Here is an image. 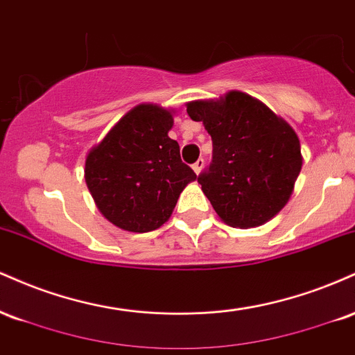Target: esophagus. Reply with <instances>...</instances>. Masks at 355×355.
<instances>
[{
	"label": "esophagus",
	"mask_w": 355,
	"mask_h": 355,
	"mask_svg": "<svg viewBox=\"0 0 355 355\" xmlns=\"http://www.w3.org/2000/svg\"><path fill=\"white\" fill-rule=\"evenodd\" d=\"M203 165H205V160H203V158H198L197 162H195L193 165H191V168H193V172L195 173H200L202 172V168H203Z\"/></svg>",
	"instance_id": "1"
}]
</instances>
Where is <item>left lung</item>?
I'll use <instances>...</instances> for the list:
<instances>
[{
	"mask_svg": "<svg viewBox=\"0 0 355 355\" xmlns=\"http://www.w3.org/2000/svg\"><path fill=\"white\" fill-rule=\"evenodd\" d=\"M211 137V162L198 183L227 225L250 229L284 209L302 168L295 132L262 101L230 92L187 105Z\"/></svg>",
	"mask_w": 355,
	"mask_h": 355,
	"instance_id": "8db88e82",
	"label": "left lung"
}]
</instances>
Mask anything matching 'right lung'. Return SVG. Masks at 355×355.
<instances>
[{
	"label": "right lung",
	"mask_w": 355,
	"mask_h": 355,
	"mask_svg": "<svg viewBox=\"0 0 355 355\" xmlns=\"http://www.w3.org/2000/svg\"><path fill=\"white\" fill-rule=\"evenodd\" d=\"M173 118L157 105L130 110L85 164V180L105 218L128 232L164 225L187 183L197 178L168 137Z\"/></svg>",
	"instance_id": "right-lung-1"
}]
</instances>
